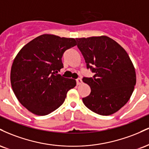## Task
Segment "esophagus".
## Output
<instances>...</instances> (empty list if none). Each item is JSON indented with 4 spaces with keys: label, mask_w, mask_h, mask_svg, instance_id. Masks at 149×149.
<instances>
[{
    "label": "esophagus",
    "mask_w": 149,
    "mask_h": 149,
    "mask_svg": "<svg viewBox=\"0 0 149 149\" xmlns=\"http://www.w3.org/2000/svg\"><path fill=\"white\" fill-rule=\"evenodd\" d=\"M76 83L78 85H81L82 83H83V81H82L81 78H78V79H76Z\"/></svg>",
    "instance_id": "esophagus-1"
}]
</instances>
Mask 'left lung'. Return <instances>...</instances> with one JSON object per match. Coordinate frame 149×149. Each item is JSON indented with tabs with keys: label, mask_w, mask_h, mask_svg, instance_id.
<instances>
[{
	"label": "left lung",
	"mask_w": 149,
	"mask_h": 149,
	"mask_svg": "<svg viewBox=\"0 0 149 149\" xmlns=\"http://www.w3.org/2000/svg\"><path fill=\"white\" fill-rule=\"evenodd\" d=\"M87 68L95 75L83 78L91 88L83 98L85 107L102 116L117 112L128 102L136 85V73L123 47L111 38L102 36L76 38Z\"/></svg>",
	"instance_id": "obj_1"
}]
</instances>
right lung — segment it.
<instances>
[{
	"label": "right lung",
	"mask_w": 149,
	"mask_h": 149,
	"mask_svg": "<svg viewBox=\"0 0 149 149\" xmlns=\"http://www.w3.org/2000/svg\"><path fill=\"white\" fill-rule=\"evenodd\" d=\"M76 44L74 38L43 34L17 54L10 72L12 88L30 112L38 116L50 113L64 103L67 92L76 86V80L57 73L64 67V52Z\"/></svg>",
	"instance_id": "right-lung-1"
}]
</instances>
